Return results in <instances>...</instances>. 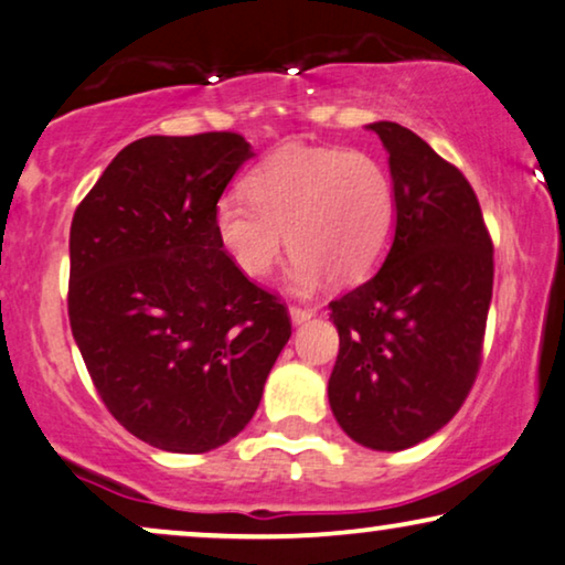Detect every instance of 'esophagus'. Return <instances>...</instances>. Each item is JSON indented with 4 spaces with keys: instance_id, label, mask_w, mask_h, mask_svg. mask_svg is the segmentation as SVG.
<instances>
[{
    "instance_id": "34e87169",
    "label": "esophagus",
    "mask_w": 565,
    "mask_h": 565,
    "mask_svg": "<svg viewBox=\"0 0 565 565\" xmlns=\"http://www.w3.org/2000/svg\"><path fill=\"white\" fill-rule=\"evenodd\" d=\"M315 315V310H310V307H289V318L295 326H302V322H307Z\"/></svg>"
}]
</instances>
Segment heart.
<instances>
[{
	"label": "heart",
	"mask_w": 565,
	"mask_h": 565,
	"mask_svg": "<svg viewBox=\"0 0 565 565\" xmlns=\"http://www.w3.org/2000/svg\"><path fill=\"white\" fill-rule=\"evenodd\" d=\"M245 195L214 206L222 250L247 278H263L287 247L295 255L289 287L312 291L322 278L335 287L364 281L395 235L397 199L385 164L366 152L289 147L245 178Z\"/></svg>",
	"instance_id": "1"
}]
</instances>
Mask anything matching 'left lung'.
<instances>
[{
  "label": "left lung",
  "mask_w": 565,
  "mask_h": 565,
  "mask_svg": "<svg viewBox=\"0 0 565 565\" xmlns=\"http://www.w3.org/2000/svg\"><path fill=\"white\" fill-rule=\"evenodd\" d=\"M374 131L397 222L377 274L330 302L341 349L328 380L338 426L401 452L439 431L476 382L493 295V245L468 180L393 120Z\"/></svg>",
  "instance_id": "left-lung-1"
}]
</instances>
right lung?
Returning a JSON list of instances; mask_svg holds the SVG:
<instances>
[{
    "mask_svg": "<svg viewBox=\"0 0 565 565\" xmlns=\"http://www.w3.org/2000/svg\"><path fill=\"white\" fill-rule=\"evenodd\" d=\"M255 152L239 134L145 137L113 157L70 232V322L105 408L164 452L227 445L291 335L239 274L214 206Z\"/></svg>",
    "mask_w": 565,
    "mask_h": 565,
    "instance_id": "add662e5",
    "label": "right lung"
}]
</instances>
